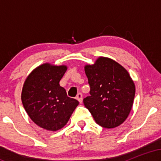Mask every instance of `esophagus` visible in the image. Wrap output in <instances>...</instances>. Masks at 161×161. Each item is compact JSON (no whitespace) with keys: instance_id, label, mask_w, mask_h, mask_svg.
<instances>
[{"instance_id":"34e87169","label":"esophagus","mask_w":161,"mask_h":161,"mask_svg":"<svg viewBox=\"0 0 161 161\" xmlns=\"http://www.w3.org/2000/svg\"><path fill=\"white\" fill-rule=\"evenodd\" d=\"M76 99L78 100L79 102L80 103V104H82V94L79 93L76 96Z\"/></svg>"}]
</instances>
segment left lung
I'll list each match as a JSON object with an SVG mask.
<instances>
[{"mask_svg":"<svg viewBox=\"0 0 161 161\" xmlns=\"http://www.w3.org/2000/svg\"><path fill=\"white\" fill-rule=\"evenodd\" d=\"M90 96L83 100L97 124L107 129L119 126L133 105L136 86L128 71L115 60L100 57L85 66Z\"/></svg>","mask_w":161,"mask_h":161,"instance_id":"1","label":"left lung"}]
</instances>
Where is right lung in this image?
Instances as JSON below:
<instances>
[{
	"instance_id": "add662e5",
	"label": "right lung",
	"mask_w": 161,
	"mask_h": 161,
	"mask_svg": "<svg viewBox=\"0 0 161 161\" xmlns=\"http://www.w3.org/2000/svg\"><path fill=\"white\" fill-rule=\"evenodd\" d=\"M66 69V65L45 63L33 69L24 82L21 94L24 108L30 119L46 130L62 129L79 104L59 83Z\"/></svg>"
}]
</instances>
